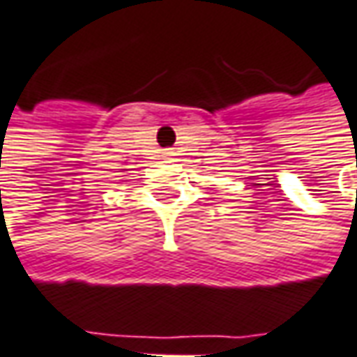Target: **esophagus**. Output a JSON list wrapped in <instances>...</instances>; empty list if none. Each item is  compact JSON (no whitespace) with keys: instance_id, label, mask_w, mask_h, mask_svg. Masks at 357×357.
<instances>
[{"instance_id":"34e87169","label":"esophagus","mask_w":357,"mask_h":357,"mask_svg":"<svg viewBox=\"0 0 357 357\" xmlns=\"http://www.w3.org/2000/svg\"><path fill=\"white\" fill-rule=\"evenodd\" d=\"M165 154H166V156H168V154H170V152H165Z\"/></svg>"}]
</instances>
